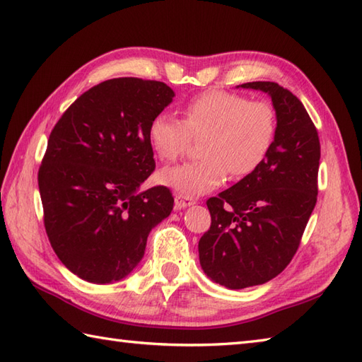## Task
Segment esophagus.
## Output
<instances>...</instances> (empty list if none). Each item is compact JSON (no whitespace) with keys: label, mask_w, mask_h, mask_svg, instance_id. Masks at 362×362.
<instances>
[{"label":"esophagus","mask_w":362,"mask_h":362,"mask_svg":"<svg viewBox=\"0 0 362 362\" xmlns=\"http://www.w3.org/2000/svg\"><path fill=\"white\" fill-rule=\"evenodd\" d=\"M174 202H175V209H185V206L193 205L196 201L191 196L187 194H175L174 197Z\"/></svg>","instance_id":"34e87169"}]
</instances>
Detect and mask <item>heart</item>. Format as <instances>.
<instances>
[{
  "label": "heart",
  "instance_id": "1",
  "mask_svg": "<svg viewBox=\"0 0 362 362\" xmlns=\"http://www.w3.org/2000/svg\"><path fill=\"white\" fill-rule=\"evenodd\" d=\"M279 117L275 107L226 90H205L183 105V119L160 113L148 136L160 160L175 161L188 152L193 136L202 138V158L165 168L157 175L163 185L187 196L204 194L232 179H244L261 168L272 151Z\"/></svg>",
  "mask_w": 362,
  "mask_h": 362
}]
</instances>
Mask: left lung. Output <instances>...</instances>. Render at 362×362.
Segmentation results:
<instances>
[{
	"mask_svg": "<svg viewBox=\"0 0 362 362\" xmlns=\"http://www.w3.org/2000/svg\"><path fill=\"white\" fill-rule=\"evenodd\" d=\"M241 87L271 95L279 132L258 171L206 201L211 226L199 240V259L230 289L263 284L291 263L317 202L320 160L317 129L296 95L276 82Z\"/></svg>",
	"mask_w": 362,
	"mask_h": 362,
	"instance_id": "1",
	"label": "left lung"
}]
</instances>
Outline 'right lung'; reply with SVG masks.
Returning <instances> with one entry per match:
<instances>
[{
  "label": "right lung",
  "mask_w": 362,
  "mask_h": 362,
  "mask_svg": "<svg viewBox=\"0 0 362 362\" xmlns=\"http://www.w3.org/2000/svg\"><path fill=\"white\" fill-rule=\"evenodd\" d=\"M160 81L117 78L82 93L51 130L38 169L43 224L59 259L90 283L124 279L173 193L138 187L156 169L148 130L173 101Z\"/></svg>",
  "instance_id": "obj_1"
}]
</instances>
